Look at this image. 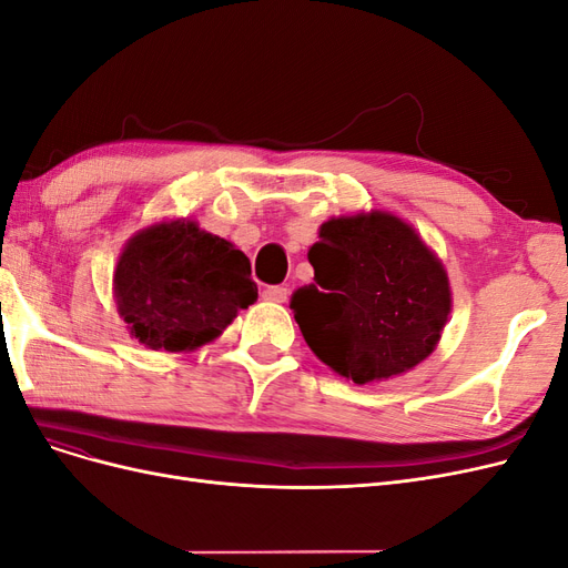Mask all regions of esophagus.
Masks as SVG:
<instances>
[{"mask_svg": "<svg viewBox=\"0 0 568 568\" xmlns=\"http://www.w3.org/2000/svg\"><path fill=\"white\" fill-rule=\"evenodd\" d=\"M263 298L265 301H274V303H286L288 288L286 286H265L263 288Z\"/></svg>", "mask_w": 568, "mask_h": 568, "instance_id": "obj_1", "label": "esophagus"}]
</instances>
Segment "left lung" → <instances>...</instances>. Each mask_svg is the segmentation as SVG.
Segmentation results:
<instances>
[{
  "label": "left lung",
  "instance_id": "left-lung-1",
  "mask_svg": "<svg viewBox=\"0 0 568 568\" xmlns=\"http://www.w3.org/2000/svg\"><path fill=\"white\" fill-rule=\"evenodd\" d=\"M307 261L315 282L294 291L291 311L324 365L369 384L434 353L450 315V282L407 222L382 211L332 217Z\"/></svg>",
  "mask_w": 568,
  "mask_h": 568
}]
</instances>
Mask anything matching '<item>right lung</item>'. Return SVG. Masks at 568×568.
Wrapping results in <instances>:
<instances>
[{
    "label": "right lung",
    "instance_id": "obj_1",
    "mask_svg": "<svg viewBox=\"0 0 568 568\" xmlns=\"http://www.w3.org/2000/svg\"><path fill=\"white\" fill-rule=\"evenodd\" d=\"M118 313L151 351L184 353L217 338L257 298L248 257L234 244L170 220L136 232L113 274Z\"/></svg>",
    "mask_w": 568,
    "mask_h": 568
}]
</instances>
